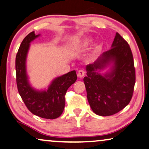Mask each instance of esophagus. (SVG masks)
Instances as JSON below:
<instances>
[{
  "instance_id": "1",
  "label": "esophagus",
  "mask_w": 149,
  "mask_h": 149,
  "mask_svg": "<svg viewBox=\"0 0 149 149\" xmlns=\"http://www.w3.org/2000/svg\"><path fill=\"white\" fill-rule=\"evenodd\" d=\"M85 74V71L83 70V69H80L78 71V77H79V78H82L83 76H84Z\"/></svg>"
}]
</instances>
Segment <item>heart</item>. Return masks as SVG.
Here are the masks:
<instances>
[{"label":"heart","mask_w":149,"mask_h":149,"mask_svg":"<svg viewBox=\"0 0 149 149\" xmlns=\"http://www.w3.org/2000/svg\"><path fill=\"white\" fill-rule=\"evenodd\" d=\"M75 45L78 48L81 49H84L88 47L89 45L91 44L92 43V41L90 39H76L74 41ZM100 46H97L96 48H95V52H97L100 51Z\"/></svg>","instance_id":"heart-1"}]
</instances>
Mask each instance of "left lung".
<instances>
[{
  "label": "left lung",
  "mask_w": 149,
  "mask_h": 149,
  "mask_svg": "<svg viewBox=\"0 0 149 149\" xmlns=\"http://www.w3.org/2000/svg\"><path fill=\"white\" fill-rule=\"evenodd\" d=\"M110 62L114 67L109 74L102 76L96 72ZM84 78L87 99L92 110L102 116L122 110L132 100L136 82L134 58L128 43L116 33L112 48L105 52L86 67Z\"/></svg>",
  "instance_id": "obj_1"
}]
</instances>
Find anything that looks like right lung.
Listing matches in <instances>:
<instances>
[{
  "mask_svg": "<svg viewBox=\"0 0 149 149\" xmlns=\"http://www.w3.org/2000/svg\"><path fill=\"white\" fill-rule=\"evenodd\" d=\"M39 36L35 31L23 39L15 58L16 83L18 93L30 112L39 117L54 119L59 117L65 108V96L67 89L77 80L76 71L58 77L52 82L46 91H37L28 82L26 58L31 41Z\"/></svg>",
  "mask_w": 149,
  "mask_h": 149,
  "instance_id": "add662e5",
  "label": "right lung"
}]
</instances>
